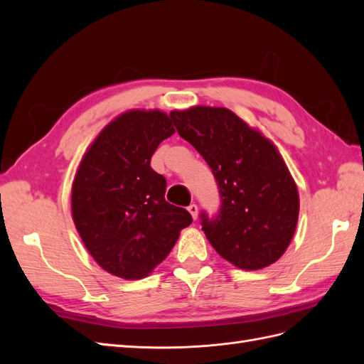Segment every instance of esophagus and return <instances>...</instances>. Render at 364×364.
I'll return each mask as SVG.
<instances>
[{"label": "esophagus", "mask_w": 364, "mask_h": 364, "mask_svg": "<svg viewBox=\"0 0 364 364\" xmlns=\"http://www.w3.org/2000/svg\"><path fill=\"white\" fill-rule=\"evenodd\" d=\"M188 213L191 214V217H193V220H196L197 218V214H199V208H197V205H190L188 206Z\"/></svg>", "instance_id": "obj_1"}]
</instances>
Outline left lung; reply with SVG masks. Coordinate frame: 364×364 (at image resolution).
Returning <instances> with one entry per match:
<instances>
[{"instance_id": "left-lung-1", "label": "left lung", "mask_w": 364, "mask_h": 364, "mask_svg": "<svg viewBox=\"0 0 364 364\" xmlns=\"http://www.w3.org/2000/svg\"><path fill=\"white\" fill-rule=\"evenodd\" d=\"M170 117L218 185V215H200L209 243L243 270L278 261L294 235L299 193L277 146L226 107L193 106Z\"/></svg>"}]
</instances>
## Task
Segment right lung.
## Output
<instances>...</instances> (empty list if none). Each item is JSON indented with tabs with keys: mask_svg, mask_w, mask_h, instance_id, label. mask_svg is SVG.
<instances>
[{
	"mask_svg": "<svg viewBox=\"0 0 364 364\" xmlns=\"http://www.w3.org/2000/svg\"><path fill=\"white\" fill-rule=\"evenodd\" d=\"M173 134L165 112L132 109L97 135L75 171V229L98 266L114 277H149L193 222L186 209L165 202L167 181L150 167L153 153Z\"/></svg>",
	"mask_w": 364,
	"mask_h": 364,
	"instance_id": "obj_1",
	"label": "right lung"
}]
</instances>
